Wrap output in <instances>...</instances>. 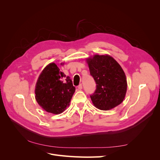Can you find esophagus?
<instances>
[{"label":"esophagus","mask_w":160,"mask_h":160,"mask_svg":"<svg viewBox=\"0 0 160 160\" xmlns=\"http://www.w3.org/2000/svg\"><path fill=\"white\" fill-rule=\"evenodd\" d=\"M77 88H78V89H79V90H81L82 89H83V85H82V84H79L78 85V87H77Z\"/></svg>","instance_id":"obj_1"}]
</instances>
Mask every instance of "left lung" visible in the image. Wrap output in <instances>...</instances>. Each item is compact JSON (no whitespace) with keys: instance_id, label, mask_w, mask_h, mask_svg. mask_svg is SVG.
<instances>
[{"instance_id":"left-lung-1","label":"left lung","mask_w":160,"mask_h":160,"mask_svg":"<svg viewBox=\"0 0 160 160\" xmlns=\"http://www.w3.org/2000/svg\"><path fill=\"white\" fill-rule=\"evenodd\" d=\"M96 83L90 95L92 102L101 110L107 111L122 103L127 91V80L119 64L109 55H96L87 60Z\"/></svg>"}]
</instances>
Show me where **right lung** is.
Wrapping results in <instances>:
<instances>
[{
    "label": "right lung",
    "instance_id": "right-lung-1",
    "mask_svg": "<svg viewBox=\"0 0 160 160\" xmlns=\"http://www.w3.org/2000/svg\"><path fill=\"white\" fill-rule=\"evenodd\" d=\"M75 91L69 77L61 72L54 62L43 69L37 80L35 98L49 113L59 114L69 105Z\"/></svg>",
    "mask_w": 160,
    "mask_h": 160
}]
</instances>
